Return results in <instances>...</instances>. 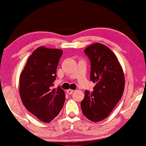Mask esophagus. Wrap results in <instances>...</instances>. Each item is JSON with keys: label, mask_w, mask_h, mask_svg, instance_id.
<instances>
[{"label": "esophagus", "mask_w": 146, "mask_h": 146, "mask_svg": "<svg viewBox=\"0 0 146 146\" xmlns=\"http://www.w3.org/2000/svg\"><path fill=\"white\" fill-rule=\"evenodd\" d=\"M73 91H74V90H71V89H68V90H67V93L68 95H71L72 93H73Z\"/></svg>", "instance_id": "obj_1"}]
</instances>
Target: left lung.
Here are the masks:
<instances>
[{
	"instance_id": "1",
	"label": "left lung",
	"mask_w": 146,
	"mask_h": 146,
	"mask_svg": "<svg viewBox=\"0 0 146 146\" xmlns=\"http://www.w3.org/2000/svg\"><path fill=\"white\" fill-rule=\"evenodd\" d=\"M84 53L90 62V80L96 85L92 92L85 91L81 108L88 119L98 122L106 118L121 100L124 75L115 53L105 45L93 44Z\"/></svg>"
}]
</instances>
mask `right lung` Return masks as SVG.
Segmentation results:
<instances>
[{
    "mask_svg": "<svg viewBox=\"0 0 146 146\" xmlns=\"http://www.w3.org/2000/svg\"><path fill=\"white\" fill-rule=\"evenodd\" d=\"M63 51L37 48L20 76V95L25 107L40 121L48 123L61 111L65 101L61 87L52 88Z\"/></svg>",
    "mask_w": 146,
    "mask_h": 146,
    "instance_id": "add662e5",
    "label": "right lung"
}]
</instances>
